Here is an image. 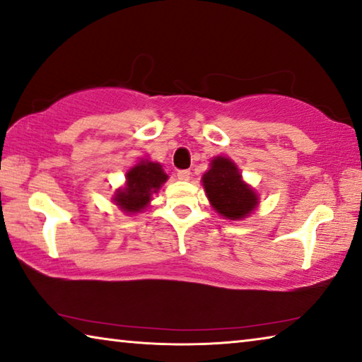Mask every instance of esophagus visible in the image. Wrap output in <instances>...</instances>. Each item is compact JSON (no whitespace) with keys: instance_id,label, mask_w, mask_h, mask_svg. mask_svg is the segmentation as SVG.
Listing matches in <instances>:
<instances>
[{"instance_id":"obj_1","label":"esophagus","mask_w":362,"mask_h":362,"mask_svg":"<svg viewBox=\"0 0 362 362\" xmlns=\"http://www.w3.org/2000/svg\"><path fill=\"white\" fill-rule=\"evenodd\" d=\"M189 177H192V173H189V170H179V173H177V179L179 180L187 182L189 180Z\"/></svg>"}]
</instances>
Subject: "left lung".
<instances>
[{
  "label": "left lung",
  "mask_w": 362,
  "mask_h": 362,
  "mask_svg": "<svg viewBox=\"0 0 362 362\" xmlns=\"http://www.w3.org/2000/svg\"><path fill=\"white\" fill-rule=\"evenodd\" d=\"M203 187L214 211L228 220H243L259 206V193L244 182L236 163L226 156L211 159Z\"/></svg>",
  "instance_id": "left-lung-1"
}]
</instances>
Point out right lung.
I'll use <instances>...</instances> for the list:
<instances>
[{"label": "right lung", "mask_w": 362, "mask_h": 362, "mask_svg": "<svg viewBox=\"0 0 362 362\" xmlns=\"http://www.w3.org/2000/svg\"><path fill=\"white\" fill-rule=\"evenodd\" d=\"M168 179L169 175L164 173L161 164L150 158H140L127 169L124 185L115 189L113 203L122 212L136 216L150 206L151 196L161 189Z\"/></svg>", "instance_id": "obj_1"}]
</instances>
